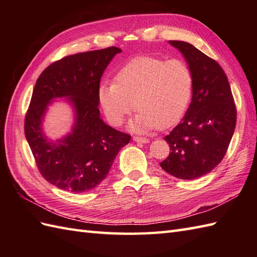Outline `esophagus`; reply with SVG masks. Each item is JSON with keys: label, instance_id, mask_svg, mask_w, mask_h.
Here are the masks:
<instances>
[{"label": "esophagus", "instance_id": "34e87169", "mask_svg": "<svg viewBox=\"0 0 257 257\" xmlns=\"http://www.w3.org/2000/svg\"><path fill=\"white\" fill-rule=\"evenodd\" d=\"M133 139H134V141H137V143H143V144H148L150 141L149 139L144 138V137H138V136H135Z\"/></svg>", "mask_w": 257, "mask_h": 257}]
</instances>
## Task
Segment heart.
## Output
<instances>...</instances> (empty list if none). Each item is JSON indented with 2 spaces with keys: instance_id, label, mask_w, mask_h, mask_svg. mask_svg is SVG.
<instances>
[{
  "instance_id": "1",
  "label": "heart",
  "mask_w": 257,
  "mask_h": 257,
  "mask_svg": "<svg viewBox=\"0 0 257 257\" xmlns=\"http://www.w3.org/2000/svg\"><path fill=\"white\" fill-rule=\"evenodd\" d=\"M193 92V75L181 59L137 57L114 76V83L98 88V99L108 121L123 122L135 107L139 113L132 122L136 132L176 124L184 114Z\"/></svg>"
}]
</instances>
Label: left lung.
I'll return each instance as SVG.
<instances>
[{"label":"left lung","mask_w":257,"mask_h":257,"mask_svg":"<svg viewBox=\"0 0 257 257\" xmlns=\"http://www.w3.org/2000/svg\"><path fill=\"white\" fill-rule=\"evenodd\" d=\"M193 75L192 100L181 121L165 137L170 154L160 166L183 180L211 172L224 158L236 124V107L224 70L193 45L170 41Z\"/></svg>","instance_id":"8db88e82"}]
</instances>
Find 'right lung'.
Returning <instances> with one entry per match:
<instances>
[{
	"instance_id": "1",
	"label": "right lung",
	"mask_w": 257,
	"mask_h": 257,
	"mask_svg": "<svg viewBox=\"0 0 257 257\" xmlns=\"http://www.w3.org/2000/svg\"><path fill=\"white\" fill-rule=\"evenodd\" d=\"M118 47L74 54L54 62L37 78L24 132L42 177L55 187L85 192L107 177L119 150L132 136L111 128L100 118L98 88ZM68 96L76 119L72 133L54 143L42 134L41 120L51 99Z\"/></svg>"
}]
</instances>
